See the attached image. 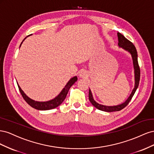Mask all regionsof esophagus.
Wrapping results in <instances>:
<instances>
[{
	"label": "esophagus",
	"instance_id": "1",
	"mask_svg": "<svg viewBox=\"0 0 154 154\" xmlns=\"http://www.w3.org/2000/svg\"><path fill=\"white\" fill-rule=\"evenodd\" d=\"M87 74L85 71H82L80 73V76L81 78H85L87 76Z\"/></svg>",
	"mask_w": 154,
	"mask_h": 154
}]
</instances>
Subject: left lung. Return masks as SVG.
<instances>
[{
    "label": "left lung",
    "instance_id": "8db88e82",
    "mask_svg": "<svg viewBox=\"0 0 154 154\" xmlns=\"http://www.w3.org/2000/svg\"><path fill=\"white\" fill-rule=\"evenodd\" d=\"M118 45L119 47L123 48L126 51H128L130 54H132V57L133 60V63H134V73H135V87L134 89L131 93V94L129 96L127 100L126 101L125 103L116 105V106H105L102 105L100 104H98L94 100L92 97V95L91 94V92L89 90V92H88V99H89L91 103L93 106H94L96 109H99L102 111L105 112H115V111H119L124 109L125 107L127 106L130 100H132L134 94L136 92L137 88L139 86V80H140V67H139L138 60H137V50L136 49L134 45L131 42L130 40H128L127 38H126L125 37L122 35L118 32Z\"/></svg>",
    "mask_w": 154,
    "mask_h": 154
}]
</instances>
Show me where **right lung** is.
<instances>
[{"mask_svg": "<svg viewBox=\"0 0 154 154\" xmlns=\"http://www.w3.org/2000/svg\"><path fill=\"white\" fill-rule=\"evenodd\" d=\"M22 44V43H21ZM20 44V45H21ZM77 81V77L74 76L72 78L71 80L69 81V82L67 83V85L65 86L63 89L62 91V92L60 93V94L56 97L54 99L50 100L49 101L46 102H39V101H35L30 99L29 97H27L23 91L21 89L20 86L18 85V89L20 91V94L23 97L24 100L27 102V103L32 108H34L37 110H51L56 108V107L58 106L60 104H61L62 102L66 99V96L69 92V90L70 89L71 87L74 84V83Z\"/></svg>", "mask_w": 154, "mask_h": 154, "instance_id": "add662e5", "label": "right lung"}]
</instances>
